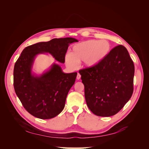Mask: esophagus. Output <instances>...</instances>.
I'll list each match as a JSON object with an SVG mask.
<instances>
[{
  "instance_id": "1",
  "label": "esophagus",
  "mask_w": 149,
  "mask_h": 149,
  "mask_svg": "<svg viewBox=\"0 0 149 149\" xmlns=\"http://www.w3.org/2000/svg\"><path fill=\"white\" fill-rule=\"evenodd\" d=\"M80 79H81V75L79 73H78L77 76V80H80Z\"/></svg>"
}]
</instances>
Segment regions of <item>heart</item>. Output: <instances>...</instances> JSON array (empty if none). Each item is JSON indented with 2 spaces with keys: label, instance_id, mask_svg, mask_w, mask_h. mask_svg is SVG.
<instances>
[{
  "label": "heart",
  "instance_id": "heart-1",
  "mask_svg": "<svg viewBox=\"0 0 149 149\" xmlns=\"http://www.w3.org/2000/svg\"><path fill=\"white\" fill-rule=\"evenodd\" d=\"M111 45L106 40H89L75 44L70 54L65 56L67 66L75 69L77 63L84 61L88 67H93L103 61L110 52Z\"/></svg>",
  "mask_w": 149,
  "mask_h": 149
}]
</instances>
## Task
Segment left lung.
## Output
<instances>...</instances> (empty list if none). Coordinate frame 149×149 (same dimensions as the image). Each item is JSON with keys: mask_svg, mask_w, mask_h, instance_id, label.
Instances as JSON below:
<instances>
[{"mask_svg": "<svg viewBox=\"0 0 149 149\" xmlns=\"http://www.w3.org/2000/svg\"><path fill=\"white\" fill-rule=\"evenodd\" d=\"M79 73L88 107L97 116L115 115L134 92V64L123 45L115 46L96 66L80 70Z\"/></svg>", "mask_w": 149, "mask_h": 149, "instance_id": "obj_1", "label": "left lung"}]
</instances>
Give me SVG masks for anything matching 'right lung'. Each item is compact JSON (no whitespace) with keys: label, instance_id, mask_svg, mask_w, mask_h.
<instances>
[{"label":"right lung","instance_id":"right-lung-1","mask_svg":"<svg viewBox=\"0 0 149 149\" xmlns=\"http://www.w3.org/2000/svg\"><path fill=\"white\" fill-rule=\"evenodd\" d=\"M77 42L75 38L66 37L30 45L23 50L15 62L13 74L15 92L23 106L34 116L51 119L61 113L77 75V72H63L61 67L54 63L42 75H35L32 74V67L36 56L49 53L63 63L69 44Z\"/></svg>","mask_w":149,"mask_h":149}]
</instances>
